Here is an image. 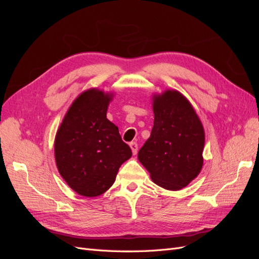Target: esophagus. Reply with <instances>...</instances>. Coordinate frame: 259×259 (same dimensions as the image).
<instances>
[{
  "label": "esophagus",
  "instance_id": "obj_1",
  "mask_svg": "<svg viewBox=\"0 0 259 259\" xmlns=\"http://www.w3.org/2000/svg\"><path fill=\"white\" fill-rule=\"evenodd\" d=\"M130 147H131V149H132V152H133V154H136L137 153V150H138V145L134 142V143H131L130 144Z\"/></svg>",
  "mask_w": 259,
  "mask_h": 259
}]
</instances>
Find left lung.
Returning a JSON list of instances; mask_svg holds the SVG:
<instances>
[{
  "instance_id": "8db88e82",
  "label": "left lung",
  "mask_w": 259,
  "mask_h": 259,
  "mask_svg": "<svg viewBox=\"0 0 259 259\" xmlns=\"http://www.w3.org/2000/svg\"><path fill=\"white\" fill-rule=\"evenodd\" d=\"M152 110L153 127L138 160L154 184L177 191L202 169L204 128L190 101L176 90L154 94Z\"/></svg>"
}]
</instances>
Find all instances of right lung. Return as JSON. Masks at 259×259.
Here are the masks:
<instances>
[{"label": "right lung", "instance_id": "obj_1", "mask_svg": "<svg viewBox=\"0 0 259 259\" xmlns=\"http://www.w3.org/2000/svg\"><path fill=\"white\" fill-rule=\"evenodd\" d=\"M113 93L82 92L56 133L55 161L60 176L77 194L94 198L110 188L122 164L132 156L119 128L107 119Z\"/></svg>", "mask_w": 259, "mask_h": 259}]
</instances>
